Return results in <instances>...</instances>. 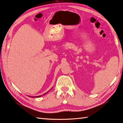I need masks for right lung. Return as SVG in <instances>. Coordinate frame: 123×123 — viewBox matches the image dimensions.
<instances>
[{
    "label": "right lung",
    "mask_w": 123,
    "mask_h": 123,
    "mask_svg": "<svg viewBox=\"0 0 123 123\" xmlns=\"http://www.w3.org/2000/svg\"><path fill=\"white\" fill-rule=\"evenodd\" d=\"M47 92H48V91ZM47 93H44L43 95H45V94H46ZM41 96H37V97H41ZM29 97H30V96H29Z\"/></svg>",
    "instance_id": "1"
}]
</instances>
